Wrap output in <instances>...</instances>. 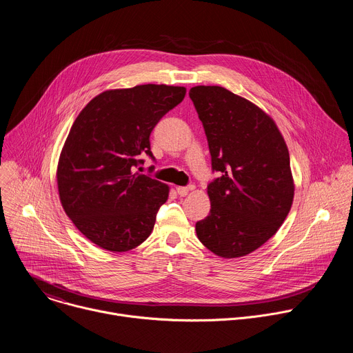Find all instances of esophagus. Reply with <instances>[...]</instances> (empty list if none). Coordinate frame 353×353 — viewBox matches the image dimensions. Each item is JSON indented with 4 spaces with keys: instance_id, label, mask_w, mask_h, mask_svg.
<instances>
[{
    "instance_id": "obj_1",
    "label": "esophagus",
    "mask_w": 353,
    "mask_h": 353,
    "mask_svg": "<svg viewBox=\"0 0 353 353\" xmlns=\"http://www.w3.org/2000/svg\"><path fill=\"white\" fill-rule=\"evenodd\" d=\"M176 190H177V194L180 196H185V195H188L190 190H192V187H177Z\"/></svg>"
}]
</instances>
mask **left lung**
Masks as SVG:
<instances>
[{
    "instance_id": "obj_1",
    "label": "left lung",
    "mask_w": 353,
    "mask_h": 353,
    "mask_svg": "<svg viewBox=\"0 0 353 353\" xmlns=\"http://www.w3.org/2000/svg\"><path fill=\"white\" fill-rule=\"evenodd\" d=\"M203 121L212 169L210 215L195 223L208 250L223 259L253 253L286 219L294 195L286 142L270 114L222 86L188 92Z\"/></svg>"
}]
</instances>
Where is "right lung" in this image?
Instances as JSON below:
<instances>
[{"instance_id":"1","label":"right lung","mask_w":353,"mask_h":353,"mask_svg":"<svg viewBox=\"0 0 353 353\" xmlns=\"http://www.w3.org/2000/svg\"><path fill=\"white\" fill-rule=\"evenodd\" d=\"M185 96L184 86L137 85L94 96L75 119L61 149V205L92 243L123 253L152 233L169 185L134 172L150 158L149 135Z\"/></svg>"}]
</instances>
